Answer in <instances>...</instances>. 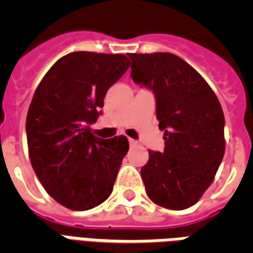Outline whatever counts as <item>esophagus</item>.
Listing matches in <instances>:
<instances>
[{
    "label": "esophagus",
    "instance_id": "obj_1",
    "mask_svg": "<svg viewBox=\"0 0 253 253\" xmlns=\"http://www.w3.org/2000/svg\"><path fill=\"white\" fill-rule=\"evenodd\" d=\"M128 142H130V145H131V146H134V145H138L137 141H135V139H131V138L128 139Z\"/></svg>",
    "mask_w": 253,
    "mask_h": 253
}]
</instances>
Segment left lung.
Wrapping results in <instances>:
<instances>
[{
    "label": "left lung",
    "instance_id": "1",
    "mask_svg": "<svg viewBox=\"0 0 253 253\" xmlns=\"http://www.w3.org/2000/svg\"><path fill=\"white\" fill-rule=\"evenodd\" d=\"M131 78L156 94L164 130L163 153L141 168L150 201L169 210L194 206L210 187L225 154L222 107L206 80L175 54H128Z\"/></svg>",
    "mask_w": 253,
    "mask_h": 253
}]
</instances>
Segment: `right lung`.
Masks as SVG:
<instances>
[{"mask_svg": "<svg viewBox=\"0 0 253 253\" xmlns=\"http://www.w3.org/2000/svg\"><path fill=\"white\" fill-rule=\"evenodd\" d=\"M128 66L123 54L70 52L50 67L34 93L27 114L31 165L48 195L70 210L99 206L114 190L128 139H101L90 125Z\"/></svg>", "mask_w": 253, "mask_h": 253, "instance_id": "obj_1", "label": "right lung"}]
</instances>
